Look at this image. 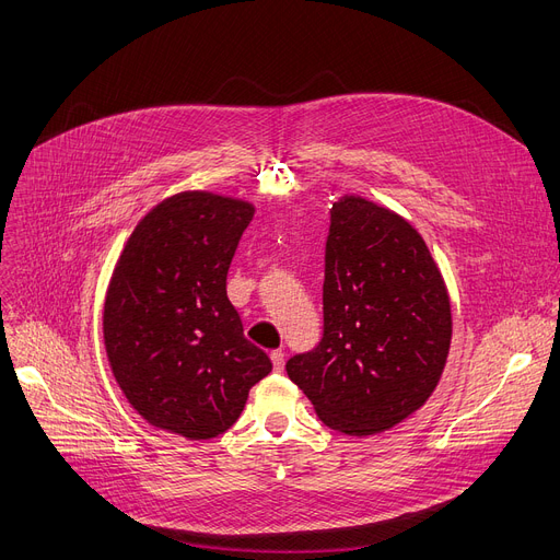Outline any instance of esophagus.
I'll list each match as a JSON object with an SVG mask.
<instances>
[{"mask_svg":"<svg viewBox=\"0 0 560 560\" xmlns=\"http://www.w3.org/2000/svg\"><path fill=\"white\" fill-rule=\"evenodd\" d=\"M270 360H272L275 371H277V373H281V371H283V364H285V354H283V350H281V348H279V350H272V352H270Z\"/></svg>","mask_w":560,"mask_h":560,"instance_id":"1","label":"esophagus"}]
</instances>
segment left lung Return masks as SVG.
<instances>
[{"mask_svg":"<svg viewBox=\"0 0 560 560\" xmlns=\"http://www.w3.org/2000/svg\"><path fill=\"white\" fill-rule=\"evenodd\" d=\"M448 346V292L418 230L362 196L332 202L324 337L285 364L319 420L358 438L388 431L431 397Z\"/></svg>","mask_w":560,"mask_h":560,"instance_id":"8db88e82","label":"left lung"}]
</instances>
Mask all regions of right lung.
Instances as JSON below:
<instances>
[{
  "mask_svg": "<svg viewBox=\"0 0 560 560\" xmlns=\"http://www.w3.org/2000/svg\"><path fill=\"white\" fill-rule=\"evenodd\" d=\"M252 217V202L180 191L147 212L120 254L105 299V348L120 390L151 427L217 438L272 371L225 290Z\"/></svg>",
  "mask_w": 560,
  "mask_h": 560,
  "instance_id": "1",
  "label": "right lung"
}]
</instances>
